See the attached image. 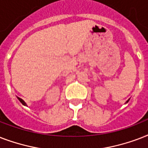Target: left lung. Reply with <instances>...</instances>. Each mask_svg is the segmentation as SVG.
<instances>
[{"instance_id": "1", "label": "left lung", "mask_w": 148, "mask_h": 148, "mask_svg": "<svg viewBox=\"0 0 148 148\" xmlns=\"http://www.w3.org/2000/svg\"><path fill=\"white\" fill-rule=\"evenodd\" d=\"M129 100H130V98H129V99H128V100H127V101H126V103H127V102H128V101H129Z\"/></svg>"}]
</instances>
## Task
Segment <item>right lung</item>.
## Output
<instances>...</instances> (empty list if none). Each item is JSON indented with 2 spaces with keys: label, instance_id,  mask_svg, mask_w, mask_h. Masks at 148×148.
<instances>
[{
  "label": "right lung",
  "instance_id": "add662e5",
  "mask_svg": "<svg viewBox=\"0 0 148 148\" xmlns=\"http://www.w3.org/2000/svg\"><path fill=\"white\" fill-rule=\"evenodd\" d=\"M17 98L18 99V100H19L20 102H21V103L22 104H23V105H24V106H27V103H25V101H24V100H22L21 98H20V97H17Z\"/></svg>",
  "mask_w": 148,
  "mask_h": 148
}]
</instances>
